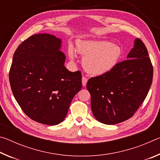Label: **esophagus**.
<instances>
[{
  "label": "esophagus",
  "instance_id": "34e87169",
  "mask_svg": "<svg viewBox=\"0 0 160 160\" xmlns=\"http://www.w3.org/2000/svg\"><path fill=\"white\" fill-rule=\"evenodd\" d=\"M88 78H86V77H85V76H83V77L82 78V85H83L84 87L86 86L87 82H88Z\"/></svg>",
  "mask_w": 160,
  "mask_h": 160
}]
</instances>
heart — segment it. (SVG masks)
<instances>
[{
    "label": "heart",
    "instance_id": "1",
    "mask_svg": "<svg viewBox=\"0 0 160 160\" xmlns=\"http://www.w3.org/2000/svg\"><path fill=\"white\" fill-rule=\"evenodd\" d=\"M78 51L83 56L82 64L86 71L100 75L110 72L117 65L122 54L118 45L107 41H83L78 44ZM69 56L74 60L72 47L69 48Z\"/></svg>",
    "mask_w": 160,
    "mask_h": 160
}]
</instances>
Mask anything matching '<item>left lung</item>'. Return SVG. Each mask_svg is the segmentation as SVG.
I'll return each mask as SVG.
<instances>
[{
  "label": "left lung",
  "instance_id": "8db88e82",
  "mask_svg": "<svg viewBox=\"0 0 160 160\" xmlns=\"http://www.w3.org/2000/svg\"><path fill=\"white\" fill-rule=\"evenodd\" d=\"M127 58L87 83L93 115L102 123L113 125L131 118L150 88L153 67L147 48L138 38Z\"/></svg>",
  "mask_w": 160,
  "mask_h": 160
}]
</instances>
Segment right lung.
Returning a JSON list of instances; mask_svg holds the SVG:
<instances>
[{
  "label": "right lung",
  "instance_id": "right-lung-1",
  "mask_svg": "<svg viewBox=\"0 0 160 160\" xmlns=\"http://www.w3.org/2000/svg\"><path fill=\"white\" fill-rule=\"evenodd\" d=\"M61 40L49 34L29 37L15 51L9 72L13 95L25 114L48 126L66 118L74 96L82 88L80 70L64 66Z\"/></svg>",
  "mask_w": 160,
  "mask_h": 160
}]
</instances>
